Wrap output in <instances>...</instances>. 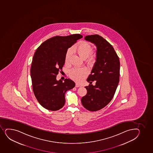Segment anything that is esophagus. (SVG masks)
<instances>
[{
	"label": "esophagus",
	"mask_w": 153,
	"mask_h": 153,
	"mask_svg": "<svg viewBox=\"0 0 153 153\" xmlns=\"http://www.w3.org/2000/svg\"><path fill=\"white\" fill-rule=\"evenodd\" d=\"M82 86L80 84H78V83H76L75 87H81Z\"/></svg>",
	"instance_id": "obj_1"
}]
</instances>
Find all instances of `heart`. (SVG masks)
<instances>
[{
	"mask_svg": "<svg viewBox=\"0 0 153 153\" xmlns=\"http://www.w3.org/2000/svg\"><path fill=\"white\" fill-rule=\"evenodd\" d=\"M72 51L76 53L82 59H86L90 63L94 62L95 59V56L91 54L92 52V46L86 41L78 43L72 48ZM71 50H68L65 55V62H69L71 56ZM70 76L72 79L77 82H80L84 79L88 74V71L85 68H75L70 72Z\"/></svg>",
	"mask_w": 153,
	"mask_h": 153,
	"instance_id": "obj_1",
	"label": "heart"
}]
</instances>
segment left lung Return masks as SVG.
<instances>
[{
	"label": "left lung",
	"instance_id": "obj_1",
	"mask_svg": "<svg viewBox=\"0 0 153 153\" xmlns=\"http://www.w3.org/2000/svg\"><path fill=\"white\" fill-rule=\"evenodd\" d=\"M84 39L96 48V59L91 74L87 78V94L81 99L83 106L90 111L100 110L113 97L120 76L119 59L113 47L99 35L85 37ZM95 80L96 85L91 84Z\"/></svg>",
	"mask_w": 153,
	"mask_h": 153
}]
</instances>
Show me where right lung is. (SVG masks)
Wrapping results in <instances>:
<instances>
[{
	"label": "right lung",
	"instance_id": "right-lung-1",
	"mask_svg": "<svg viewBox=\"0 0 153 153\" xmlns=\"http://www.w3.org/2000/svg\"><path fill=\"white\" fill-rule=\"evenodd\" d=\"M81 38L80 34L55 36L42 43L35 52L30 71L33 92L39 104L48 110L62 108L66 91L75 86L69 78L64 82L57 80L56 75L62 70L68 49Z\"/></svg>",
	"mask_w": 153,
	"mask_h": 153
}]
</instances>
